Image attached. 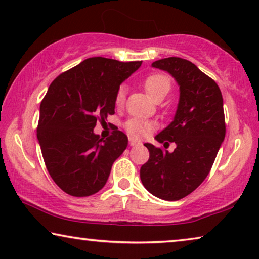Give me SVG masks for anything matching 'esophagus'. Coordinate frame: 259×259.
<instances>
[{"instance_id":"34e87169","label":"esophagus","mask_w":259,"mask_h":259,"mask_svg":"<svg viewBox=\"0 0 259 259\" xmlns=\"http://www.w3.org/2000/svg\"><path fill=\"white\" fill-rule=\"evenodd\" d=\"M139 143H140V141H138V140H135V139H132V138H130V145H131V146H135V145H139Z\"/></svg>"}]
</instances>
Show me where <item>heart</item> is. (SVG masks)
<instances>
[{"mask_svg":"<svg viewBox=\"0 0 259 259\" xmlns=\"http://www.w3.org/2000/svg\"><path fill=\"white\" fill-rule=\"evenodd\" d=\"M143 87L147 94L152 97L154 101H160L169 94L171 89V79L164 74H152L147 76L143 81ZM126 98V87L120 85L114 95V103L117 106H121L125 103ZM155 128V125L152 121L145 120V119L133 118L126 121L125 130L132 138L141 139L145 138L149 133H152Z\"/></svg>","mask_w":259,"mask_h":259,"instance_id":"1","label":"heart"}]
</instances>
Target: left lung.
I'll return each mask as SVG.
<instances>
[{"instance_id": "8db88e82", "label": "left lung", "mask_w": 259, "mask_h": 259, "mask_svg": "<svg viewBox=\"0 0 259 259\" xmlns=\"http://www.w3.org/2000/svg\"><path fill=\"white\" fill-rule=\"evenodd\" d=\"M166 70L180 85L174 121L157 134L160 143L175 142L172 153L145 143L149 158L140 169L145 188L163 200H180L193 192L209 174L226 134L224 101L213 78L182 58L152 63Z\"/></svg>"}]
</instances>
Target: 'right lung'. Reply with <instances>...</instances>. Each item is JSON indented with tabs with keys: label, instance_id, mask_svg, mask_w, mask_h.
Segmentation results:
<instances>
[{
	"label": "right lung",
	"instance_id": "add662e5",
	"mask_svg": "<svg viewBox=\"0 0 259 259\" xmlns=\"http://www.w3.org/2000/svg\"><path fill=\"white\" fill-rule=\"evenodd\" d=\"M140 66L89 58L51 83L40 103L37 138L50 176L69 196L98 192L126 149L128 139L121 131L104 140L94 128L114 114L117 89Z\"/></svg>",
	"mask_w": 259,
	"mask_h": 259
}]
</instances>
